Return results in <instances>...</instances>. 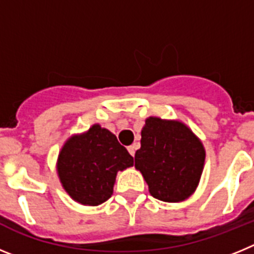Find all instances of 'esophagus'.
<instances>
[{
	"instance_id": "obj_1",
	"label": "esophagus",
	"mask_w": 254,
	"mask_h": 254,
	"mask_svg": "<svg viewBox=\"0 0 254 254\" xmlns=\"http://www.w3.org/2000/svg\"><path fill=\"white\" fill-rule=\"evenodd\" d=\"M128 152L132 155V156H134V152H136V145H131V146H128Z\"/></svg>"
}]
</instances>
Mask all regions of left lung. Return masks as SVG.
<instances>
[{"label":"left lung","instance_id":"left-lung-1","mask_svg":"<svg viewBox=\"0 0 254 254\" xmlns=\"http://www.w3.org/2000/svg\"><path fill=\"white\" fill-rule=\"evenodd\" d=\"M205 155L201 140L185 123L149 117L134 154V168L142 173L152 197L181 202L196 190Z\"/></svg>","mask_w":254,"mask_h":254}]
</instances>
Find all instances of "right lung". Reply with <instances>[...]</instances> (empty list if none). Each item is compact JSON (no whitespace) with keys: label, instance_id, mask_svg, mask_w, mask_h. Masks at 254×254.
I'll return each instance as SVG.
<instances>
[{"label":"right lung","instance_id":"obj_1","mask_svg":"<svg viewBox=\"0 0 254 254\" xmlns=\"http://www.w3.org/2000/svg\"><path fill=\"white\" fill-rule=\"evenodd\" d=\"M133 165V158L117 137L93 125L85 133L71 136L57 160V173L69 197L85 206L111 198L117 173Z\"/></svg>","mask_w":254,"mask_h":254}]
</instances>
